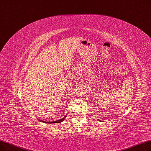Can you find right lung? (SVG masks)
I'll use <instances>...</instances> for the list:
<instances>
[{"label":"right lung","instance_id":"1","mask_svg":"<svg viewBox=\"0 0 151 151\" xmlns=\"http://www.w3.org/2000/svg\"><path fill=\"white\" fill-rule=\"evenodd\" d=\"M67 116L66 115L65 116H64L63 118H62V119H60V120H56V121H53V122H44V121H42V120H40V122H45V123H48V124H54V123H60V122H63L64 120V119L66 118V117Z\"/></svg>","mask_w":151,"mask_h":151}]
</instances>
